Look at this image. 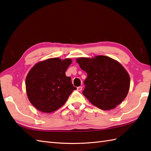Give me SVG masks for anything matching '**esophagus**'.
Here are the masks:
<instances>
[{
    "instance_id": "34e87169",
    "label": "esophagus",
    "mask_w": 151,
    "mask_h": 151,
    "mask_svg": "<svg viewBox=\"0 0 151 151\" xmlns=\"http://www.w3.org/2000/svg\"><path fill=\"white\" fill-rule=\"evenodd\" d=\"M82 88H83V87L81 86H80L77 88V90H78V91H81V90H82Z\"/></svg>"
}]
</instances>
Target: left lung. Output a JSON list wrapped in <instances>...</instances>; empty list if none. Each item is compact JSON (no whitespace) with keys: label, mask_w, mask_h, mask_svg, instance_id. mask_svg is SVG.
Instances as JSON below:
<instances>
[{"label":"left lung","mask_w":151,"mask_h":151,"mask_svg":"<svg viewBox=\"0 0 151 151\" xmlns=\"http://www.w3.org/2000/svg\"><path fill=\"white\" fill-rule=\"evenodd\" d=\"M87 73L83 94L98 108L111 110L119 105L128 94L130 76L120 63L107 56L76 59Z\"/></svg>","instance_id":"left-lung-1"}]
</instances>
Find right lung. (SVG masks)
<instances>
[{"label": "right lung", "instance_id": "obj_1", "mask_svg": "<svg viewBox=\"0 0 151 151\" xmlns=\"http://www.w3.org/2000/svg\"><path fill=\"white\" fill-rule=\"evenodd\" d=\"M71 59L50 58L40 61L29 70L26 78V90L33 106L45 113H51L64 105L76 87L65 72Z\"/></svg>", "mask_w": 151, "mask_h": 151}]
</instances>
